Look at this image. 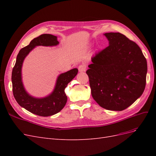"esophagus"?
I'll return each instance as SVG.
<instances>
[{
  "label": "esophagus",
  "mask_w": 156,
  "mask_h": 156,
  "mask_svg": "<svg viewBox=\"0 0 156 156\" xmlns=\"http://www.w3.org/2000/svg\"><path fill=\"white\" fill-rule=\"evenodd\" d=\"M86 69H87L86 65L85 64H80L79 66V67H78V69H79V72H85Z\"/></svg>",
  "instance_id": "1"
}]
</instances>
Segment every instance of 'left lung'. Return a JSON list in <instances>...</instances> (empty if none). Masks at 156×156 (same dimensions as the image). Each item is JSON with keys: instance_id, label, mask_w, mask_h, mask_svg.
<instances>
[{"instance_id": "8db88e82", "label": "left lung", "mask_w": 156, "mask_h": 156, "mask_svg": "<svg viewBox=\"0 0 156 156\" xmlns=\"http://www.w3.org/2000/svg\"><path fill=\"white\" fill-rule=\"evenodd\" d=\"M104 35L109 45L91 58L86 73L94 100L105 109L123 111L144 90L147 62L139 45L124 34Z\"/></svg>"}]
</instances>
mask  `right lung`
Returning <instances> with one entry per match:
<instances>
[{"mask_svg": "<svg viewBox=\"0 0 156 156\" xmlns=\"http://www.w3.org/2000/svg\"><path fill=\"white\" fill-rule=\"evenodd\" d=\"M58 44L55 36L44 34L35 37L29 45L22 48L17 56L16 62L12 69V82L13 96L18 104L29 112L41 116H49L56 114L62 109L67 101L64 89L76 76L78 69L74 68L60 74L56 81V87L50 96L41 99L34 98L27 93L21 81V68L26 56L37 45L53 46Z\"/></svg>", "mask_w": 156, "mask_h": 156, "instance_id": "obj_1", "label": "right lung"}]
</instances>
